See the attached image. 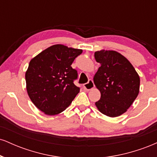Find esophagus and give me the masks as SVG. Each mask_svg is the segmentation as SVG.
Wrapping results in <instances>:
<instances>
[{"instance_id": "1", "label": "esophagus", "mask_w": 157, "mask_h": 157, "mask_svg": "<svg viewBox=\"0 0 157 157\" xmlns=\"http://www.w3.org/2000/svg\"><path fill=\"white\" fill-rule=\"evenodd\" d=\"M94 87V84L92 80H89L87 83H85L83 85V88L86 90H91Z\"/></svg>"}]
</instances>
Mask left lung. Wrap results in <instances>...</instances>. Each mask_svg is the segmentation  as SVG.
<instances>
[{"label":"left lung","instance_id":"obj_1","mask_svg":"<svg viewBox=\"0 0 157 157\" xmlns=\"http://www.w3.org/2000/svg\"><path fill=\"white\" fill-rule=\"evenodd\" d=\"M94 57L101 65L94 77V82L101 93L95 105L106 116H120L137 97L140 77L131 63L118 52L102 50L95 52Z\"/></svg>","mask_w":157,"mask_h":157}]
</instances>
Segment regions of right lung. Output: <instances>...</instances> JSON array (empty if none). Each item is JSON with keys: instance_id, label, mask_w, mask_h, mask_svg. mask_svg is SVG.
I'll use <instances>...</instances> for the list:
<instances>
[{"instance_id": "obj_1", "label": "right lung", "mask_w": 157, "mask_h": 157, "mask_svg": "<svg viewBox=\"0 0 157 157\" xmlns=\"http://www.w3.org/2000/svg\"><path fill=\"white\" fill-rule=\"evenodd\" d=\"M82 50L57 44L32 59L26 72V89L32 102L47 115L63 111L80 91L74 83L77 71L71 66Z\"/></svg>"}]
</instances>
